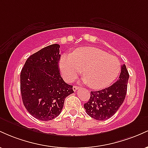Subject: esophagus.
<instances>
[{"instance_id":"1","label":"esophagus","mask_w":148,"mask_h":148,"mask_svg":"<svg viewBox=\"0 0 148 148\" xmlns=\"http://www.w3.org/2000/svg\"><path fill=\"white\" fill-rule=\"evenodd\" d=\"M79 87H78V86H73V90L76 91V90H77L79 89Z\"/></svg>"}]
</instances>
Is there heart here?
<instances>
[{
	"mask_svg": "<svg viewBox=\"0 0 148 148\" xmlns=\"http://www.w3.org/2000/svg\"><path fill=\"white\" fill-rule=\"evenodd\" d=\"M60 68L66 81H72L81 71L86 84L92 89L109 86L120 74L121 64L116 57L102 50L83 47L72 56L64 55L60 60Z\"/></svg>",
	"mask_w": 148,
	"mask_h": 148,
	"instance_id": "heart-1",
	"label": "heart"
}]
</instances>
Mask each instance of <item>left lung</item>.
Returning <instances> with one entry per match:
<instances>
[{"instance_id":"8db88e82","label":"left lung","mask_w":148,"mask_h":148,"mask_svg":"<svg viewBox=\"0 0 148 148\" xmlns=\"http://www.w3.org/2000/svg\"><path fill=\"white\" fill-rule=\"evenodd\" d=\"M129 76L126 65L123 64L115 84L101 90L91 91L89 100L84 103L87 114L97 120H105L113 116L125 99Z\"/></svg>"}]
</instances>
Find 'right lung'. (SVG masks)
Returning <instances> with one entry per match:
<instances>
[{"label":"right lung","mask_w":148,"mask_h":148,"mask_svg":"<svg viewBox=\"0 0 148 148\" xmlns=\"http://www.w3.org/2000/svg\"><path fill=\"white\" fill-rule=\"evenodd\" d=\"M60 45H49L27 59L20 75L22 101L32 116L48 121L60 115L73 86L60 76Z\"/></svg>","instance_id":"1"}]
</instances>
